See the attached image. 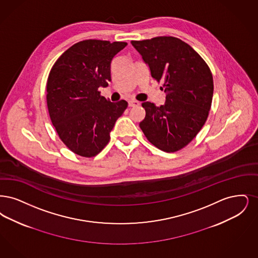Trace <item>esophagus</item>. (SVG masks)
<instances>
[{"mask_svg":"<svg viewBox=\"0 0 258 258\" xmlns=\"http://www.w3.org/2000/svg\"><path fill=\"white\" fill-rule=\"evenodd\" d=\"M128 105H129V107H137V106H140V102L136 100H130L128 102Z\"/></svg>","mask_w":258,"mask_h":258,"instance_id":"obj_1","label":"esophagus"}]
</instances>
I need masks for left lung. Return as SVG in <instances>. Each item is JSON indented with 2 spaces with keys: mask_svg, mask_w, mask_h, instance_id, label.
<instances>
[{
  "mask_svg": "<svg viewBox=\"0 0 258 258\" xmlns=\"http://www.w3.org/2000/svg\"><path fill=\"white\" fill-rule=\"evenodd\" d=\"M148 66L152 78L164 83V105L144 102L140 127L147 140L165 152L187 146L201 131L211 108L213 77L190 45L173 36L131 41Z\"/></svg>",
  "mask_w": 258,
  "mask_h": 258,
  "instance_id": "left-lung-1",
  "label": "left lung"
}]
</instances>
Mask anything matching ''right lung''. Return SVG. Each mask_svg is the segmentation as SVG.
<instances>
[{"label": "right lung", "mask_w": 258, "mask_h": 258, "mask_svg": "<svg viewBox=\"0 0 258 258\" xmlns=\"http://www.w3.org/2000/svg\"><path fill=\"white\" fill-rule=\"evenodd\" d=\"M127 45L97 39L71 46L57 58L47 81L51 121L63 144L83 157H93L107 146L115 121L128 103L101 96L111 81V63Z\"/></svg>", "instance_id": "add662e5"}]
</instances>
